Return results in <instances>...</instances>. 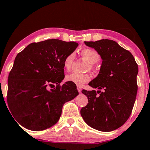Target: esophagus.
Segmentation results:
<instances>
[{
	"label": "esophagus",
	"mask_w": 150,
	"mask_h": 150,
	"mask_svg": "<svg viewBox=\"0 0 150 150\" xmlns=\"http://www.w3.org/2000/svg\"><path fill=\"white\" fill-rule=\"evenodd\" d=\"M77 90H78V91H79V93H81L82 91V88L79 86H77Z\"/></svg>",
	"instance_id": "esophagus-1"
}]
</instances>
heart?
<instances>
[{"instance_id":"1","label":"heart","mask_w":150,"mask_h":150,"mask_svg":"<svg viewBox=\"0 0 150 150\" xmlns=\"http://www.w3.org/2000/svg\"><path fill=\"white\" fill-rule=\"evenodd\" d=\"M81 54L89 63L87 69H92L94 67V64L97 63L100 60V55L96 50L92 49H84L81 51ZM75 54L70 53L65 56L63 60V67L65 69L69 71L71 69L72 64L74 61ZM65 79L67 81L75 83L77 86H83L85 83L89 82L91 79V77L89 74H79V73H73L66 76Z\"/></svg>"}]
</instances>
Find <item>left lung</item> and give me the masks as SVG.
<instances>
[{"label":"left lung","mask_w":150,"mask_h":150,"mask_svg":"<svg viewBox=\"0 0 150 150\" xmlns=\"http://www.w3.org/2000/svg\"><path fill=\"white\" fill-rule=\"evenodd\" d=\"M99 54L102 63L99 74L89 85L101 91L82 90L87 105L81 109L85 123L95 129L111 132L120 127L129 117L137 91L138 65L132 54L109 39L85 41Z\"/></svg>","instance_id":"8db88e82"}]
</instances>
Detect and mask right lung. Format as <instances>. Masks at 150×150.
<instances>
[{
  "label": "right lung",
  "instance_id": "1",
  "mask_svg": "<svg viewBox=\"0 0 150 150\" xmlns=\"http://www.w3.org/2000/svg\"><path fill=\"white\" fill-rule=\"evenodd\" d=\"M75 42L48 39L28 45L18 53L8 78L7 103L26 129L42 131L56 124L66 102L79 95L71 82L62 85L63 60L78 47ZM56 87L50 90L52 85Z\"/></svg>",
  "mask_w": 150,
  "mask_h": 150
}]
</instances>
